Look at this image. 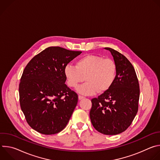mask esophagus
Here are the masks:
<instances>
[{"instance_id":"obj_1","label":"esophagus","mask_w":160,"mask_h":160,"mask_svg":"<svg viewBox=\"0 0 160 160\" xmlns=\"http://www.w3.org/2000/svg\"><path fill=\"white\" fill-rule=\"evenodd\" d=\"M83 98H85L83 96H78V99H79V100H82V99H83Z\"/></svg>"}]
</instances>
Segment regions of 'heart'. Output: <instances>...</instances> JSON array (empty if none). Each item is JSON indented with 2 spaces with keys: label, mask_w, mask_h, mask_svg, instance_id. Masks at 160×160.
Returning a JSON list of instances; mask_svg holds the SVG:
<instances>
[{
  "label": "heart",
  "mask_w": 160,
  "mask_h": 160,
  "mask_svg": "<svg viewBox=\"0 0 160 160\" xmlns=\"http://www.w3.org/2000/svg\"><path fill=\"white\" fill-rule=\"evenodd\" d=\"M64 75L68 85L73 88H77L85 79L87 82L79 87L77 92L89 96L98 91L104 92L112 87L117 78V67L112 59L89 54L78 59L75 66L66 65Z\"/></svg>",
  "instance_id": "1"
}]
</instances>
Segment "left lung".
<instances>
[{"label": "left lung", "instance_id": "left-lung-1", "mask_svg": "<svg viewBox=\"0 0 160 160\" xmlns=\"http://www.w3.org/2000/svg\"><path fill=\"white\" fill-rule=\"evenodd\" d=\"M109 51L117 67L116 80L98 98L92 99L90 118L99 132L117 135L131 125L138 111L139 84L134 68L127 58L111 48Z\"/></svg>", "mask_w": 160, "mask_h": 160}]
</instances>
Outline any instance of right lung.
Listing matches in <instances>:
<instances>
[{"label":"right lung","mask_w":160,"mask_h":160,"mask_svg":"<svg viewBox=\"0 0 160 160\" xmlns=\"http://www.w3.org/2000/svg\"><path fill=\"white\" fill-rule=\"evenodd\" d=\"M81 51L49 47L25 67L19 86V102L28 125L52 135L62 130L78 102V95L66 84L64 68Z\"/></svg>","instance_id":"right-lung-1"}]
</instances>
